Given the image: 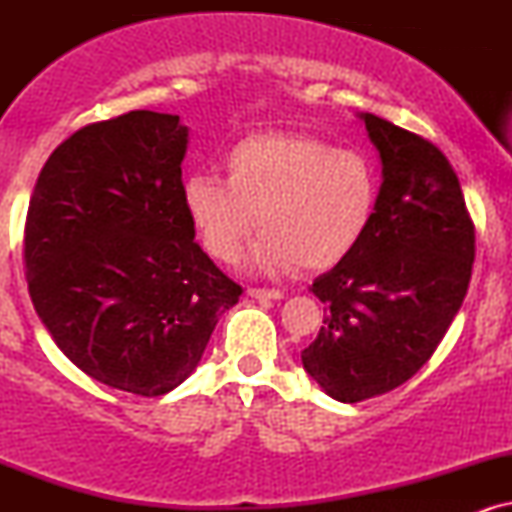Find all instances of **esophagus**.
<instances>
[{
    "mask_svg": "<svg viewBox=\"0 0 512 512\" xmlns=\"http://www.w3.org/2000/svg\"><path fill=\"white\" fill-rule=\"evenodd\" d=\"M250 298H257V301H281L284 293L276 289H248Z\"/></svg>",
    "mask_w": 512,
    "mask_h": 512,
    "instance_id": "1",
    "label": "esophagus"
}]
</instances>
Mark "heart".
Returning <instances> with one entry per match:
<instances>
[{
  "label": "heart",
  "mask_w": 512,
  "mask_h": 512,
  "mask_svg": "<svg viewBox=\"0 0 512 512\" xmlns=\"http://www.w3.org/2000/svg\"><path fill=\"white\" fill-rule=\"evenodd\" d=\"M226 182L190 175L182 204L204 248L236 260L252 228L248 264L262 274L330 269L366 238L380 197V173L366 151L310 134H252L223 156Z\"/></svg>",
  "instance_id": "b5f03b06"
}]
</instances>
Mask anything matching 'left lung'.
Returning a JSON list of instances; mask_svg holds the SVG:
<instances>
[{"instance_id": "8db88e82", "label": "left lung", "mask_w": 512, "mask_h": 512, "mask_svg": "<svg viewBox=\"0 0 512 512\" xmlns=\"http://www.w3.org/2000/svg\"><path fill=\"white\" fill-rule=\"evenodd\" d=\"M383 182L366 238L313 293L325 327L303 349L305 373L337 402L407 383L448 332L467 293L474 223L455 170L419 134L361 113Z\"/></svg>"}]
</instances>
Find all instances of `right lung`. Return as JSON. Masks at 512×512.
I'll return each instance as SVG.
<instances>
[{
  "label": "right lung",
  "mask_w": 512,
  "mask_h": 512,
  "mask_svg": "<svg viewBox=\"0 0 512 512\" xmlns=\"http://www.w3.org/2000/svg\"><path fill=\"white\" fill-rule=\"evenodd\" d=\"M190 129L132 110L52 151L23 238L28 293L50 337L98 383L175 390L243 289L195 243L182 204Z\"/></svg>",
  "instance_id": "right-lung-1"
}]
</instances>
